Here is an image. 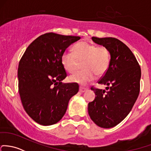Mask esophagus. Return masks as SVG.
<instances>
[{"label":"esophagus","mask_w":151,"mask_h":151,"mask_svg":"<svg viewBox=\"0 0 151 151\" xmlns=\"http://www.w3.org/2000/svg\"><path fill=\"white\" fill-rule=\"evenodd\" d=\"M88 90V88H82V87H80V91L81 93H84V92L87 91V90Z\"/></svg>","instance_id":"1"}]
</instances>
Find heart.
I'll list each match as a JSON object with an SVG mask.
<instances>
[{
  "mask_svg": "<svg viewBox=\"0 0 151 151\" xmlns=\"http://www.w3.org/2000/svg\"><path fill=\"white\" fill-rule=\"evenodd\" d=\"M111 53L109 48L104 45H96L88 41H81L73 47V53L63 52L61 61L67 72L73 74L78 69L80 63H82L83 71L69 77L72 82L85 85L98 77L104 75L109 69Z\"/></svg>",
  "mask_w": 151,
  "mask_h": 151,
  "instance_id": "b5f03b06",
  "label": "heart"
}]
</instances>
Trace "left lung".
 I'll use <instances>...</instances> for the list:
<instances>
[{
    "instance_id": "1",
    "label": "left lung",
    "mask_w": 151,
    "mask_h": 151,
    "mask_svg": "<svg viewBox=\"0 0 151 151\" xmlns=\"http://www.w3.org/2000/svg\"><path fill=\"white\" fill-rule=\"evenodd\" d=\"M96 43L108 47L111 53L109 69L98 81L106 91L91 87L96 98L88 104V114L96 124L111 128L119 124L132 109L140 89L141 69L130 49L114 37H93Z\"/></svg>"
}]
</instances>
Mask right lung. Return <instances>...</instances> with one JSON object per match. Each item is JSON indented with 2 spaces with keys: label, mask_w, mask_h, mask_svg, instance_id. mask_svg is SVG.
I'll list each match as a JSON object with an SVG mask.
<instances>
[{
  "label": "right lung",
  "mask_w": 151,
  "mask_h": 151,
  "mask_svg": "<svg viewBox=\"0 0 151 151\" xmlns=\"http://www.w3.org/2000/svg\"><path fill=\"white\" fill-rule=\"evenodd\" d=\"M79 36L48 32L27 47L19 63V93L27 114L44 126L62 119L69 99L79 91L77 83H63L67 76L61 55Z\"/></svg>",
  "instance_id": "right-lung-1"
}]
</instances>
